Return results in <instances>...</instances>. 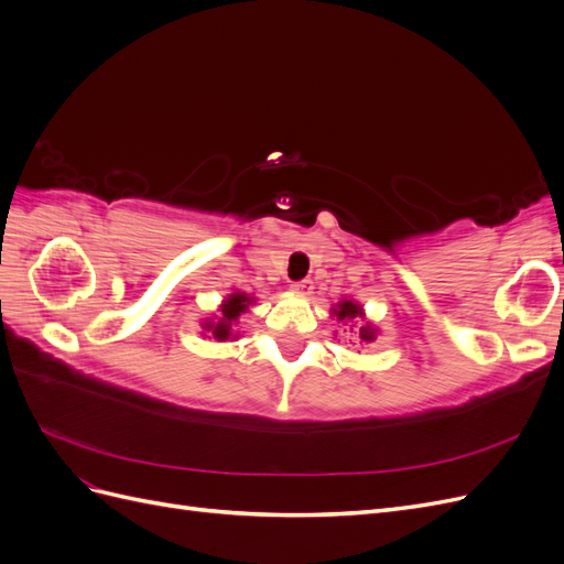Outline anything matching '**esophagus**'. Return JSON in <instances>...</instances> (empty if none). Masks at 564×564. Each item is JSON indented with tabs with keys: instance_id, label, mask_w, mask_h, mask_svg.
Instances as JSON below:
<instances>
[{
	"instance_id": "1",
	"label": "esophagus",
	"mask_w": 564,
	"mask_h": 564,
	"mask_svg": "<svg viewBox=\"0 0 564 564\" xmlns=\"http://www.w3.org/2000/svg\"><path fill=\"white\" fill-rule=\"evenodd\" d=\"M292 292L301 294V296H308L313 294V280H299L292 284Z\"/></svg>"
}]
</instances>
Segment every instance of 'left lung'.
I'll return each mask as SVG.
<instances>
[{"instance_id": "left-lung-1", "label": "left lung", "mask_w": 564, "mask_h": 564, "mask_svg": "<svg viewBox=\"0 0 564 564\" xmlns=\"http://www.w3.org/2000/svg\"><path fill=\"white\" fill-rule=\"evenodd\" d=\"M332 315H336V319H340V322H357V319L365 317L362 305L355 303V301H340L336 308H332ZM360 338L367 340V344H371V340L377 338V329H373L371 324L367 322L365 327H360Z\"/></svg>"}]
</instances>
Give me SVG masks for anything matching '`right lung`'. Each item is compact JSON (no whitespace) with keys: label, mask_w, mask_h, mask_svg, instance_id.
Returning a JSON list of instances; mask_svg holds the SVG:
<instances>
[{"label":"right lung","mask_w":564,"mask_h":564,"mask_svg":"<svg viewBox=\"0 0 564 564\" xmlns=\"http://www.w3.org/2000/svg\"><path fill=\"white\" fill-rule=\"evenodd\" d=\"M251 303H253V296H249L245 292L230 294L224 303H220L218 317L204 322V332L209 334V338L218 340V344H224V340H230V338H237L235 327L240 324L242 313L249 311Z\"/></svg>","instance_id":"obj_1"}]
</instances>
